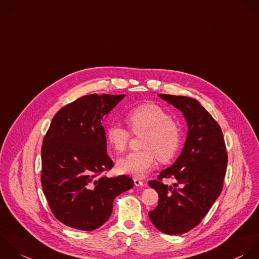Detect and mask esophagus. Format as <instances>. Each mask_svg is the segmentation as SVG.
Instances as JSON below:
<instances>
[{
	"mask_svg": "<svg viewBox=\"0 0 259 259\" xmlns=\"http://www.w3.org/2000/svg\"><path fill=\"white\" fill-rule=\"evenodd\" d=\"M134 185L136 186V187H142V186H144V182L143 181H141L140 179H137V178H134Z\"/></svg>",
	"mask_w": 259,
	"mask_h": 259,
	"instance_id": "1",
	"label": "esophagus"
}]
</instances>
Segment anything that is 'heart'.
Returning <instances> with one entry per match:
<instances>
[{
    "mask_svg": "<svg viewBox=\"0 0 259 259\" xmlns=\"http://www.w3.org/2000/svg\"><path fill=\"white\" fill-rule=\"evenodd\" d=\"M126 122L133 135L143 134L140 139L142 150L119 159L120 172L142 179L154 167L156 158L166 163L176 156L181 145V129L163 108L153 103L139 105L129 111ZM131 133L114 123L107 127L106 138L115 152L122 153L129 145Z\"/></svg>",
    "mask_w": 259,
    "mask_h": 259,
    "instance_id": "1",
    "label": "heart"
}]
</instances>
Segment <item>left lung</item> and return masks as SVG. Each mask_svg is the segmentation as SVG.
Segmentation results:
<instances>
[{
    "label": "left lung",
    "instance_id": "8db88e82",
    "mask_svg": "<svg viewBox=\"0 0 259 259\" xmlns=\"http://www.w3.org/2000/svg\"><path fill=\"white\" fill-rule=\"evenodd\" d=\"M158 96L183 112L189 130L176 162L162 170L157 180L148 182L159 197L157 207L148 215L157 230L179 235L199 225L220 196L228 154L221 127L197 100ZM164 178L174 179L175 184H163Z\"/></svg>",
    "mask_w": 259,
    "mask_h": 259
}]
</instances>
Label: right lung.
<instances>
[{
	"label": "right lung",
	"mask_w": 259,
	"mask_h": 259,
	"mask_svg": "<svg viewBox=\"0 0 259 259\" xmlns=\"http://www.w3.org/2000/svg\"><path fill=\"white\" fill-rule=\"evenodd\" d=\"M125 95L80 97L53 117L41 148V185L49 208L64 225L82 231L101 227L116 197L130 190L127 176L104 175L114 163L107 154L103 117Z\"/></svg>",
	"instance_id": "1"
}]
</instances>
